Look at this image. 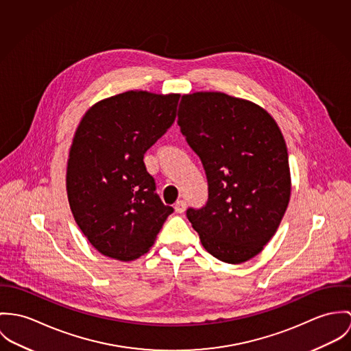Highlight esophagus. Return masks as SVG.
<instances>
[{
  "instance_id": "obj_1",
  "label": "esophagus",
  "mask_w": 351,
  "mask_h": 351,
  "mask_svg": "<svg viewBox=\"0 0 351 351\" xmlns=\"http://www.w3.org/2000/svg\"><path fill=\"white\" fill-rule=\"evenodd\" d=\"M186 210V200H183V199H180V200H178L176 203H175V211L176 213H183Z\"/></svg>"
}]
</instances>
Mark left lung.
I'll use <instances>...</instances> for the list:
<instances>
[{
	"mask_svg": "<svg viewBox=\"0 0 351 351\" xmlns=\"http://www.w3.org/2000/svg\"><path fill=\"white\" fill-rule=\"evenodd\" d=\"M178 123L208 183L187 218L203 247L228 264L257 256L289 203L291 173L280 128L258 105L218 91L182 97Z\"/></svg>",
	"mask_w": 351,
	"mask_h": 351,
	"instance_id": "8db88e82",
	"label": "left lung"
}]
</instances>
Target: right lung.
Listing matches in <instances>:
<instances>
[{"instance_id": "1", "label": "right lung", "mask_w": 351, "mask_h": 351, "mask_svg": "<svg viewBox=\"0 0 351 351\" xmlns=\"http://www.w3.org/2000/svg\"><path fill=\"white\" fill-rule=\"evenodd\" d=\"M179 94L126 91L91 106L79 122L67 161L75 222L104 256L132 261L154 245L169 214L144 155L171 128Z\"/></svg>"}]
</instances>
